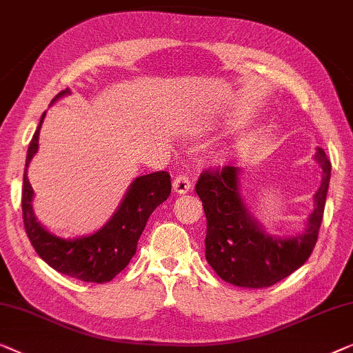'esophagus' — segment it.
Returning a JSON list of instances; mask_svg holds the SVG:
<instances>
[{"mask_svg":"<svg viewBox=\"0 0 353 353\" xmlns=\"http://www.w3.org/2000/svg\"><path fill=\"white\" fill-rule=\"evenodd\" d=\"M172 188H174V192H177V193L190 192V188H192L190 177H188L187 174H183V172H181V174L176 176L174 181H172Z\"/></svg>","mask_w":353,"mask_h":353,"instance_id":"obj_1","label":"esophagus"}]
</instances>
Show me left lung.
<instances>
[{"instance_id":"8db88e82","label":"left lung","mask_w":353,"mask_h":353,"mask_svg":"<svg viewBox=\"0 0 353 353\" xmlns=\"http://www.w3.org/2000/svg\"><path fill=\"white\" fill-rule=\"evenodd\" d=\"M315 160L323 170L321 187L315 193L316 206L305 232L292 238L267 235L248 214L238 188V168L219 166L201 172L195 190L206 214V261L222 280L250 290L267 288L309 259L319 240L331 177L323 148H319Z\"/></svg>"}]
</instances>
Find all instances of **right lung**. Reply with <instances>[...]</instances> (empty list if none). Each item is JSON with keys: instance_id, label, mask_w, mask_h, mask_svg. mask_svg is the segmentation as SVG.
Returning a JSON list of instances; mask_svg holds the SVG:
<instances>
[{"instance_id": "add662e5", "label": "right lung", "mask_w": 353, "mask_h": 353, "mask_svg": "<svg viewBox=\"0 0 353 353\" xmlns=\"http://www.w3.org/2000/svg\"><path fill=\"white\" fill-rule=\"evenodd\" d=\"M68 92V89L61 91L52 102ZM44 115L46 112L43 113L30 142L23 172L22 214L27 236L38 256L54 270L81 281L107 283L120 274L136 254L137 241L147 225L148 217L157 206L171 195V176L166 171H157L137 177L129 187L118 211L94 235L77 240L54 236L34 219L32 208L33 188L27 177L28 163L38 150L39 129Z\"/></svg>"}]
</instances>
